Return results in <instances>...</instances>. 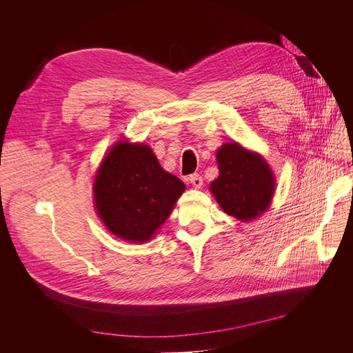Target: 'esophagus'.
I'll use <instances>...</instances> for the list:
<instances>
[{
	"label": "esophagus",
	"instance_id": "obj_1",
	"mask_svg": "<svg viewBox=\"0 0 353 353\" xmlns=\"http://www.w3.org/2000/svg\"><path fill=\"white\" fill-rule=\"evenodd\" d=\"M187 181L188 183L193 185L194 188H200L201 185H203V178L199 175V174H193V175H190L188 178H187Z\"/></svg>",
	"mask_w": 353,
	"mask_h": 353
}]
</instances>
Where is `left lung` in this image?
I'll use <instances>...</instances> for the list:
<instances>
[{"mask_svg": "<svg viewBox=\"0 0 353 353\" xmlns=\"http://www.w3.org/2000/svg\"><path fill=\"white\" fill-rule=\"evenodd\" d=\"M219 176L210 191L228 215L241 221L259 216L268 208L275 184L268 163L237 143L223 144L218 150Z\"/></svg>", "mask_w": 353, "mask_h": 353, "instance_id": "8db88e82", "label": "left lung"}]
</instances>
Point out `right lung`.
Returning <instances> with one entry per match:
<instances>
[{
    "label": "right lung",
    "mask_w": 353,
    "mask_h": 353,
    "mask_svg": "<svg viewBox=\"0 0 353 353\" xmlns=\"http://www.w3.org/2000/svg\"><path fill=\"white\" fill-rule=\"evenodd\" d=\"M185 185L159 165L152 148L119 143L94 183L95 208L117 237L144 243L168 219Z\"/></svg>",
    "instance_id": "1"
}]
</instances>
